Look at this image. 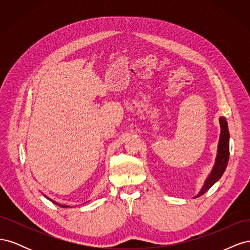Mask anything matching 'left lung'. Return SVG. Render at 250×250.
<instances>
[{"label": "left lung", "instance_id": "left-lung-1", "mask_svg": "<svg viewBox=\"0 0 250 250\" xmlns=\"http://www.w3.org/2000/svg\"><path fill=\"white\" fill-rule=\"evenodd\" d=\"M219 122H220L221 127V133H220V139H219L218 144V152L216 156V162L211 170L208 177L207 178L206 183H204L203 187L201 188L200 192L195 196L196 197H199V196L203 195L206 192L209 190V188L216 184L217 181L220 179V177L223 175V173L226 169V166L229 163V131L228 127V122H226V119L224 117H221L219 119Z\"/></svg>", "mask_w": 250, "mask_h": 250}]
</instances>
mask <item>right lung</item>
Returning a JSON list of instances; mask_svg holds the SVG:
<instances>
[{
  "label": "right lung",
  "mask_w": 250,
  "mask_h": 250,
  "mask_svg": "<svg viewBox=\"0 0 250 250\" xmlns=\"http://www.w3.org/2000/svg\"><path fill=\"white\" fill-rule=\"evenodd\" d=\"M44 197H46V198H48V197H47V196H44ZM48 199H49V200H51L50 198H48ZM51 201H52L53 203H55V204H57V206H58V207H62V208H67V206H62V204H59V203H57V202H55V201H53V200H51Z\"/></svg>",
  "instance_id": "obj_1"
}]
</instances>
